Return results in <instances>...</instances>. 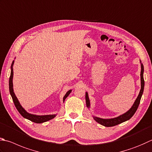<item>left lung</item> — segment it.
Instances as JSON below:
<instances>
[{
    "label": "left lung",
    "mask_w": 152,
    "mask_h": 152,
    "mask_svg": "<svg viewBox=\"0 0 152 152\" xmlns=\"http://www.w3.org/2000/svg\"><path fill=\"white\" fill-rule=\"evenodd\" d=\"M140 64H141V73H140V80H141V89L139 93L138 97H137L135 102L129 110H128L126 113L121 114L119 116H117L116 118H101L99 117H96L93 116V118L96 122L99 123L102 126H104L106 127H111L114 126L118 125L119 124L124 122L125 121H127L128 120L130 119L132 116L135 114L136 111L137 110L138 108V106L140 104V100H141L142 96L144 92V65L142 64V61H140ZM85 99H86V104H87V107L88 108H90V101L89 98H88V95L87 92L85 93Z\"/></svg>",
    "instance_id": "8db88e82"
}]
</instances>
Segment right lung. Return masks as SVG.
I'll list each match as a JSON object with an SVG mask.
<instances>
[{
  "label": "right lung",
  "instance_id": "1",
  "mask_svg": "<svg viewBox=\"0 0 152 152\" xmlns=\"http://www.w3.org/2000/svg\"><path fill=\"white\" fill-rule=\"evenodd\" d=\"M14 61H12V65H11V72H10V76L9 78V91H10V95L12 96L13 102L14 103V105L16 108V109L18 110V111L19 112V113L21 114V115L24 117V118H26L29 121L34 122L35 123H43L45 122H47L50 120L53 119L54 117H56L57 114H49V115H36V114H32L30 113H28V112L24 108H23L20 103L18 101V99L16 96L15 94L14 93V89H13V83H12V79H13V65H14ZM72 90H69L66 93V94H65V96H64V99H63V101L64 102L65 101V99L69 96V94L71 93Z\"/></svg>",
  "mask_w": 152,
  "mask_h": 152
}]
</instances>
